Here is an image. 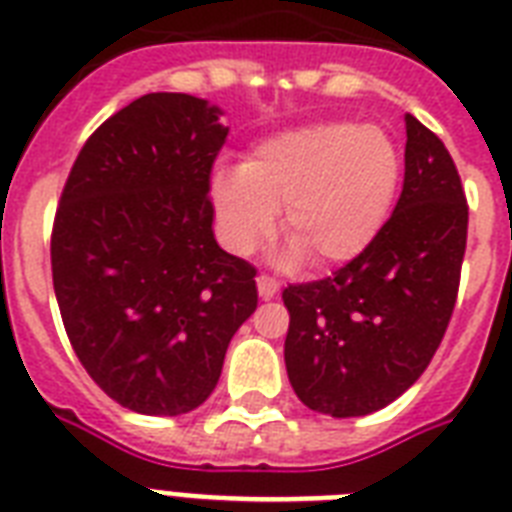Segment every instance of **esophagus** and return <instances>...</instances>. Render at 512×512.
Masks as SVG:
<instances>
[{
  "label": "esophagus",
  "mask_w": 512,
  "mask_h": 512,
  "mask_svg": "<svg viewBox=\"0 0 512 512\" xmlns=\"http://www.w3.org/2000/svg\"><path fill=\"white\" fill-rule=\"evenodd\" d=\"M257 295L263 300H271V297L279 295V281L271 279V276H257Z\"/></svg>",
  "instance_id": "esophagus-1"
}]
</instances>
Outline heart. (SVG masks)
Wrapping results in <instances>:
<instances>
[{
    "instance_id": "1",
    "label": "heart",
    "mask_w": 512,
    "mask_h": 512,
    "mask_svg": "<svg viewBox=\"0 0 512 512\" xmlns=\"http://www.w3.org/2000/svg\"><path fill=\"white\" fill-rule=\"evenodd\" d=\"M401 159L374 124L327 122L279 132L257 143L239 170L212 177L217 236L233 255H252L276 233L289 236L281 260L350 263L388 220Z\"/></svg>"
}]
</instances>
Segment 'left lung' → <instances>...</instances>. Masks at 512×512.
<instances>
[{
    "label": "left lung",
    "instance_id": "left-lung-1",
    "mask_svg": "<svg viewBox=\"0 0 512 512\" xmlns=\"http://www.w3.org/2000/svg\"><path fill=\"white\" fill-rule=\"evenodd\" d=\"M406 122L404 188L374 241L329 279L284 289L287 374L308 409L372 414L428 369L452 319L468 201L446 146Z\"/></svg>",
    "mask_w": 512,
    "mask_h": 512
}]
</instances>
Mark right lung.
I'll list each match as a JSON object with an SVG mask.
<instances>
[{"instance_id": "right-lung-1", "label": "right lung", "mask_w": 512, "mask_h": 512, "mask_svg": "<svg viewBox=\"0 0 512 512\" xmlns=\"http://www.w3.org/2000/svg\"><path fill=\"white\" fill-rule=\"evenodd\" d=\"M223 108L148 92L76 156L52 228V284L92 380L138 414L177 417L215 390L255 313V268L212 231L209 172Z\"/></svg>"}]
</instances>
